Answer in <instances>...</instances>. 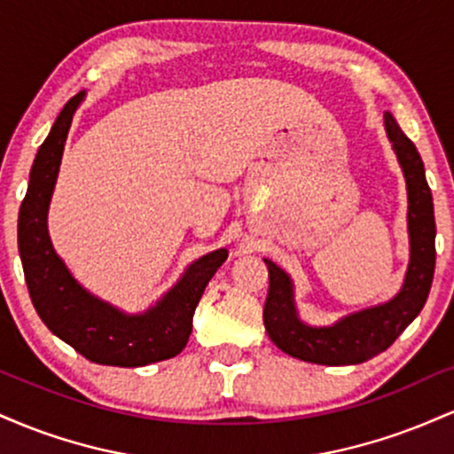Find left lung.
<instances>
[{
	"label": "left lung",
	"mask_w": 454,
	"mask_h": 454,
	"mask_svg": "<svg viewBox=\"0 0 454 454\" xmlns=\"http://www.w3.org/2000/svg\"><path fill=\"white\" fill-rule=\"evenodd\" d=\"M384 129L403 170L408 190L410 262L403 284L393 299L340 317L328 326L307 325L299 316L293 278L273 260L269 267V294L264 303V328L281 352L316 364H358L378 356L423 309L435 270L434 198L425 179V166L414 143L401 132L390 113Z\"/></svg>",
	"instance_id": "left-lung-1"
}]
</instances>
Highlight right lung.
Here are the masks:
<instances>
[{
	"label": "right lung",
	"mask_w": 454,
	"mask_h": 454,
	"mask_svg": "<svg viewBox=\"0 0 454 454\" xmlns=\"http://www.w3.org/2000/svg\"><path fill=\"white\" fill-rule=\"evenodd\" d=\"M82 100L85 91H78L66 104L35 153L19 211L20 262L31 303L53 335L91 363L145 367L184 350L198 301L228 258V249L220 247L194 260L173 288L140 314H128L81 286L51 241L49 207L72 117Z\"/></svg>",
	"instance_id": "1"
}]
</instances>
